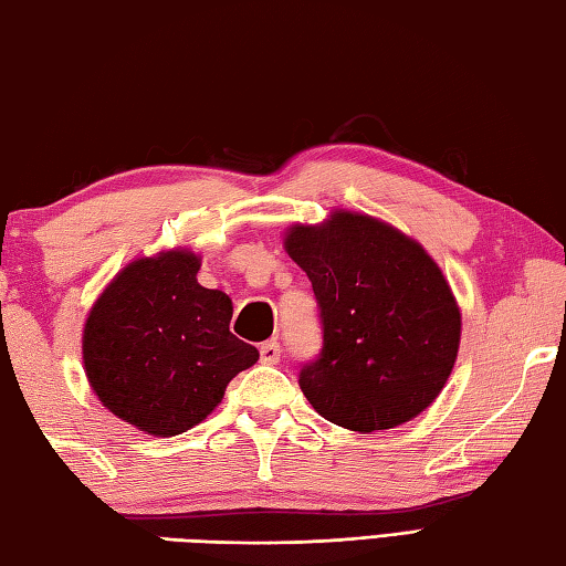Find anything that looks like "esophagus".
Here are the masks:
<instances>
[{
	"mask_svg": "<svg viewBox=\"0 0 566 566\" xmlns=\"http://www.w3.org/2000/svg\"><path fill=\"white\" fill-rule=\"evenodd\" d=\"M280 355H282V350H280V343H276V340H268V343L260 345V359L264 365H276V363H280Z\"/></svg>",
	"mask_w": 566,
	"mask_h": 566,
	"instance_id": "1",
	"label": "esophagus"
}]
</instances>
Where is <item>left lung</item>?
Wrapping results in <instances>:
<instances>
[{
	"instance_id": "obj_1",
	"label": "left lung",
	"mask_w": 566,
	"mask_h": 566,
	"mask_svg": "<svg viewBox=\"0 0 566 566\" xmlns=\"http://www.w3.org/2000/svg\"><path fill=\"white\" fill-rule=\"evenodd\" d=\"M284 248L314 286L323 331L318 357L298 371L308 403L359 432L426 411L450 377L462 331L450 284L428 252L353 211L292 226Z\"/></svg>"
}]
</instances>
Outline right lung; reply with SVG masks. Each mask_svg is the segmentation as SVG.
I'll return each instance as SVG.
<instances>
[{
	"label": "right lung",
	"mask_w": 566,
	"mask_h": 566,
	"mask_svg": "<svg viewBox=\"0 0 566 566\" xmlns=\"http://www.w3.org/2000/svg\"><path fill=\"white\" fill-rule=\"evenodd\" d=\"M199 255L167 250L114 276L82 335L90 387L126 423L170 438L201 423L255 347L228 331L233 304L197 282Z\"/></svg>",
	"instance_id": "obj_1"
}]
</instances>
